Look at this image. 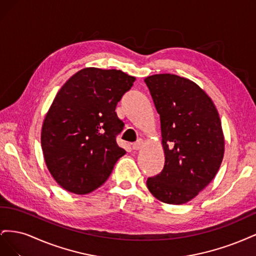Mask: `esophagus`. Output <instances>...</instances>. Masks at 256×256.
Wrapping results in <instances>:
<instances>
[{"label":"esophagus","instance_id":"esophagus-1","mask_svg":"<svg viewBox=\"0 0 256 256\" xmlns=\"http://www.w3.org/2000/svg\"><path fill=\"white\" fill-rule=\"evenodd\" d=\"M143 146V140L142 138H138V140L136 141V142H134V144H132V148L134 150H138L141 148V147Z\"/></svg>","mask_w":256,"mask_h":256}]
</instances>
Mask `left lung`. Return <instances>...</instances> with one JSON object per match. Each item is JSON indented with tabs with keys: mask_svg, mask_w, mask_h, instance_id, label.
Instances as JSON below:
<instances>
[{
	"mask_svg": "<svg viewBox=\"0 0 256 256\" xmlns=\"http://www.w3.org/2000/svg\"><path fill=\"white\" fill-rule=\"evenodd\" d=\"M144 81L160 115L166 156L164 170L147 178V188L164 203H187L221 166L224 136L218 111L198 84L180 76L154 74Z\"/></svg>",
	"mask_w": 256,
	"mask_h": 256,
	"instance_id": "8db88e82",
	"label": "left lung"
}]
</instances>
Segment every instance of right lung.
Returning <instances> with one entry per match:
<instances>
[{
	"instance_id": "add662e5",
	"label": "right lung",
	"mask_w": 256,
	"mask_h": 256,
	"mask_svg": "<svg viewBox=\"0 0 256 256\" xmlns=\"http://www.w3.org/2000/svg\"><path fill=\"white\" fill-rule=\"evenodd\" d=\"M134 80L122 70L90 67L62 86L42 129L46 164L62 188L76 194L92 192L126 154L116 143L124 122L115 109Z\"/></svg>"
}]
</instances>
